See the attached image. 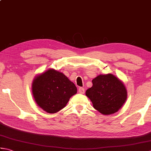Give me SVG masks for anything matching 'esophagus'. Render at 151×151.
Wrapping results in <instances>:
<instances>
[{
	"label": "esophagus",
	"mask_w": 151,
	"mask_h": 151,
	"mask_svg": "<svg viewBox=\"0 0 151 151\" xmlns=\"http://www.w3.org/2000/svg\"><path fill=\"white\" fill-rule=\"evenodd\" d=\"M78 91H79L80 93L84 94V92H85V89H84V88H80L78 89Z\"/></svg>",
	"instance_id": "esophagus-1"
}]
</instances>
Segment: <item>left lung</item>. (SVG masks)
Returning <instances> with one entry per match:
<instances>
[{"mask_svg": "<svg viewBox=\"0 0 151 151\" xmlns=\"http://www.w3.org/2000/svg\"><path fill=\"white\" fill-rule=\"evenodd\" d=\"M93 86L86 95L93 108L103 115L115 114L123 106L127 98L123 82L112 74L99 75L92 80Z\"/></svg>", "mask_w": 151, "mask_h": 151, "instance_id": "8db88e82", "label": "left lung"}]
</instances>
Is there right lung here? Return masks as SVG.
Returning a JSON list of instances; mask_svg holds the SVG:
<instances>
[{"label":"right lung","mask_w":151,"mask_h":151,"mask_svg":"<svg viewBox=\"0 0 151 151\" xmlns=\"http://www.w3.org/2000/svg\"><path fill=\"white\" fill-rule=\"evenodd\" d=\"M32 94L38 106L49 114H55L65 106L77 88L63 73L49 69L35 76Z\"/></svg>","instance_id":"1"}]
</instances>
